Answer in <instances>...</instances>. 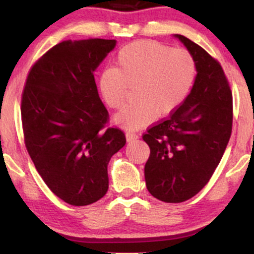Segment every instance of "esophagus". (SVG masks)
Segmentation results:
<instances>
[{
    "label": "esophagus",
    "instance_id": "34e87169",
    "mask_svg": "<svg viewBox=\"0 0 254 254\" xmlns=\"http://www.w3.org/2000/svg\"><path fill=\"white\" fill-rule=\"evenodd\" d=\"M125 138H127V142H132V141H136V139H138V135H136V133L133 132H127L125 133Z\"/></svg>",
    "mask_w": 254,
    "mask_h": 254
}]
</instances>
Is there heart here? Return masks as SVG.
<instances>
[{
    "label": "heart",
    "instance_id": "b5f03b06",
    "mask_svg": "<svg viewBox=\"0 0 254 254\" xmlns=\"http://www.w3.org/2000/svg\"><path fill=\"white\" fill-rule=\"evenodd\" d=\"M196 76V63L185 49H170L151 40L127 44L118 52L116 68H106L98 86L111 109L123 106L127 86H133V101L116 115L115 123L139 130L171 115L188 97Z\"/></svg>",
    "mask_w": 254,
    "mask_h": 254
}]
</instances>
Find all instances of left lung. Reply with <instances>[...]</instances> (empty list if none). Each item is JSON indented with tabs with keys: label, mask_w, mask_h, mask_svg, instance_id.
Segmentation results:
<instances>
[{
	"label": "left lung",
	"mask_w": 254,
	"mask_h": 254,
	"mask_svg": "<svg viewBox=\"0 0 254 254\" xmlns=\"http://www.w3.org/2000/svg\"><path fill=\"white\" fill-rule=\"evenodd\" d=\"M173 37L193 57L197 75L179 109L143 136L150 148L144 178L151 196L182 203L208 184L222 159L232 133L233 99L220 63L189 38Z\"/></svg>",
	"instance_id": "left-lung-1"
}]
</instances>
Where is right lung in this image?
Returning <instances> with one entry per match:
<instances>
[{
    "instance_id": "add662e5",
    "label": "right lung",
    "mask_w": 254,
    "mask_h": 254,
    "mask_svg": "<svg viewBox=\"0 0 254 254\" xmlns=\"http://www.w3.org/2000/svg\"><path fill=\"white\" fill-rule=\"evenodd\" d=\"M115 39L64 40L34 64L26 80L21 119L38 173L70 205L97 202L109 190L107 165L127 143L99 98L94 71Z\"/></svg>"
}]
</instances>
